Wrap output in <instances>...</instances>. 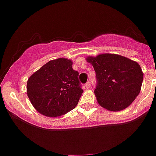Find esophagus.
Instances as JSON below:
<instances>
[{"label": "esophagus", "mask_w": 156, "mask_h": 156, "mask_svg": "<svg viewBox=\"0 0 156 156\" xmlns=\"http://www.w3.org/2000/svg\"><path fill=\"white\" fill-rule=\"evenodd\" d=\"M90 86H91V82H88L85 85V86H86V89H89V88H90Z\"/></svg>", "instance_id": "obj_1"}]
</instances>
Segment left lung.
Returning a JSON list of instances; mask_svg holds the SVG:
<instances>
[{
	"mask_svg": "<svg viewBox=\"0 0 156 156\" xmlns=\"http://www.w3.org/2000/svg\"><path fill=\"white\" fill-rule=\"evenodd\" d=\"M97 80L94 93L98 104L111 112L128 108L141 89L144 73L140 66L118 54L104 53L88 56Z\"/></svg>",
	"mask_w": 156,
	"mask_h": 156,
	"instance_id": "obj_1",
	"label": "left lung"
}]
</instances>
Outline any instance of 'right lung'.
I'll return each mask as SVG.
<instances>
[{
  "mask_svg": "<svg viewBox=\"0 0 156 156\" xmlns=\"http://www.w3.org/2000/svg\"><path fill=\"white\" fill-rule=\"evenodd\" d=\"M72 64L67 58L50 60L28 78L27 93L39 113L59 117L76 107L83 90Z\"/></svg>",
  "mask_w": 156,
  "mask_h": 156,
  "instance_id": "right-lung-1",
  "label": "right lung"
}]
</instances>
